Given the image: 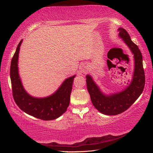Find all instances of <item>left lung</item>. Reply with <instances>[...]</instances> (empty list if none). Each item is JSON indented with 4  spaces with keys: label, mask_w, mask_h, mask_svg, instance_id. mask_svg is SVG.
<instances>
[{
    "label": "left lung",
    "mask_w": 153,
    "mask_h": 153,
    "mask_svg": "<svg viewBox=\"0 0 153 153\" xmlns=\"http://www.w3.org/2000/svg\"><path fill=\"white\" fill-rule=\"evenodd\" d=\"M119 36L134 53L135 69L130 84L124 90L117 94L105 96L102 93L90 76H86V83L91 102L97 110L105 115H117L131 106L142 94L145 84V75L143 65L142 53L138 47L130 39L124 29L119 28Z\"/></svg>",
    "instance_id": "left-lung-1"
}]
</instances>
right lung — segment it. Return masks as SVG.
<instances>
[{"label":"right lung","mask_w":153,"mask_h":153,"mask_svg":"<svg viewBox=\"0 0 153 153\" xmlns=\"http://www.w3.org/2000/svg\"><path fill=\"white\" fill-rule=\"evenodd\" d=\"M22 41L19 42L10 63V76L14 100L21 110L30 116L43 120H54L67 110L76 76L65 79L53 94L47 98H36L29 96L24 90L18 73V57Z\"/></svg>","instance_id":"1"}]
</instances>
